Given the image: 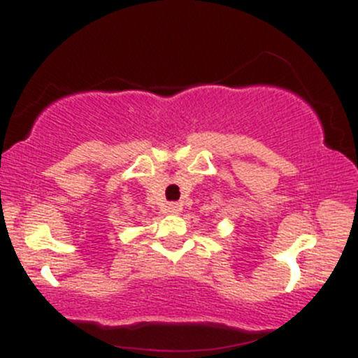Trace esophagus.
Segmentation results:
<instances>
[{
  "label": "esophagus",
  "mask_w": 358,
  "mask_h": 358,
  "mask_svg": "<svg viewBox=\"0 0 358 358\" xmlns=\"http://www.w3.org/2000/svg\"><path fill=\"white\" fill-rule=\"evenodd\" d=\"M166 212L171 213V215H176V213L182 212V203H178V202L168 203L166 205Z\"/></svg>",
  "instance_id": "1"
}]
</instances>
